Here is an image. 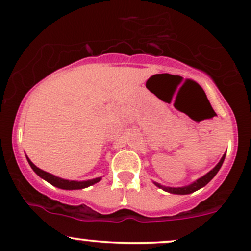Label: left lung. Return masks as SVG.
Here are the masks:
<instances>
[{
    "label": "left lung",
    "mask_w": 251,
    "mask_h": 251,
    "mask_svg": "<svg viewBox=\"0 0 251 251\" xmlns=\"http://www.w3.org/2000/svg\"><path fill=\"white\" fill-rule=\"evenodd\" d=\"M225 158H226V154H223L222 158H221L219 163H217L216 166H215L213 169L210 170V172L205 174V175H203L202 177L197 178L196 181L191 182V183L188 185H183V187H167V185H162L154 181H152V183H154L156 187L160 188V189L167 191V193H170V194H176V195H188V194L195 193V191L201 189V188L205 187V185H207L209 182H210L211 179L215 177V175L219 173L221 167H222L223 162H225Z\"/></svg>",
    "instance_id": "obj_1"
}]
</instances>
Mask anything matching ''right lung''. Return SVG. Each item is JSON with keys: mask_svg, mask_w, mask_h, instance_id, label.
Here are the masks:
<instances>
[{"mask_svg": "<svg viewBox=\"0 0 251 251\" xmlns=\"http://www.w3.org/2000/svg\"><path fill=\"white\" fill-rule=\"evenodd\" d=\"M26 160H28V163H29V166L31 167V169L34 170V172L36 173L41 178H43L44 181H47L48 183L54 185V187H56V188H60V189H64V190L84 189V188L90 187V185L95 184L102 179V177H96L93 179H87V181H69V179L57 177V176L52 175V174L47 173V172H44V170L40 169V168H37L30 160H29L28 156H26Z\"/></svg>", "mask_w": 251, "mask_h": 251, "instance_id": "add662e5", "label": "right lung"}]
</instances>
